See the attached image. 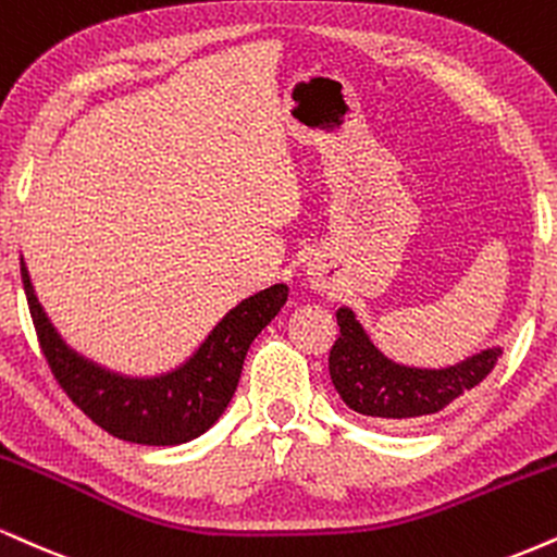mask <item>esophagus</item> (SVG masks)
Returning a JSON list of instances; mask_svg holds the SVG:
<instances>
[{
    "mask_svg": "<svg viewBox=\"0 0 557 557\" xmlns=\"http://www.w3.org/2000/svg\"><path fill=\"white\" fill-rule=\"evenodd\" d=\"M326 264L324 261H308L306 264V274H308V283H311L313 287H317V290H321V287H326Z\"/></svg>",
    "mask_w": 557,
    "mask_h": 557,
    "instance_id": "1",
    "label": "esophagus"
}]
</instances>
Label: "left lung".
<instances>
[{"mask_svg": "<svg viewBox=\"0 0 557 557\" xmlns=\"http://www.w3.org/2000/svg\"><path fill=\"white\" fill-rule=\"evenodd\" d=\"M339 337L330 352V376L350 410L397 425L441 412L480 384L498 363L500 347H482L441 368L407 366L379 350L350 306L337 308Z\"/></svg>", "mask_w": 557, "mask_h": 557, "instance_id": "left-lung-1", "label": "left lung"}]
</instances>
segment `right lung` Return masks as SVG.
<instances>
[{
	"label": "right lung",
	"instance_id": "1",
	"mask_svg": "<svg viewBox=\"0 0 557 557\" xmlns=\"http://www.w3.org/2000/svg\"><path fill=\"white\" fill-rule=\"evenodd\" d=\"M25 298L51 373L70 399L106 433L129 444H189L218 423L236 394L246 352L277 317L290 287L274 283L225 313L184 363L152 376L113 371L75 350L51 324L20 259Z\"/></svg>",
	"mask_w": 557,
	"mask_h": 557
}]
</instances>
